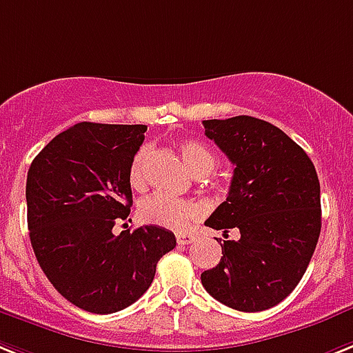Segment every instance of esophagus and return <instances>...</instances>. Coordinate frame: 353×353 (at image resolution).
Instances as JSON below:
<instances>
[{"instance_id": "34e87169", "label": "esophagus", "mask_w": 353, "mask_h": 353, "mask_svg": "<svg viewBox=\"0 0 353 353\" xmlns=\"http://www.w3.org/2000/svg\"><path fill=\"white\" fill-rule=\"evenodd\" d=\"M176 241H177V244H179V245L192 244V242L195 241V235H192V233H177Z\"/></svg>"}]
</instances>
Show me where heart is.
<instances>
[{"label":"heart","instance_id":"1","mask_svg":"<svg viewBox=\"0 0 353 353\" xmlns=\"http://www.w3.org/2000/svg\"><path fill=\"white\" fill-rule=\"evenodd\" d=\"M177 152L181 156L186 168L197 177L212 174L217 158L210 150L208 145L197 140H185L177 145ZM150 154L149 145H141L136 150L129 165V183L132 188H143L145 186V163ZM140 219L149 224L168 228V230H183L192 221L201 217V206L194 201L176 199L167 194H152L140 204Z\"/></svg>","mask_w":353,"mask_h":353}]
</instances>
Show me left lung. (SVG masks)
<instances>
[{
    "mask_svg": "<svg viewBox=\"0 0 353 353\" xmlns=\"http://www.w3.org/2000/svg\"><path fill=\"white\" fill-rule=\"evenodd\" d=\"M204 134L233 163L226 201L204 224L241 233L201 274L217 301L242 312L271 309L294 291L321 232L319 179L282 129L253 117L204 120Z\"/></svg>",
    "mask_w": 353,
    "mask_h": 353,
    "instance_id": "left-lung-1",
    "label": "left lung"
}]
</instances>
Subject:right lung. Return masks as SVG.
Here are the masks:
<instances>
[{"label":"right lung","instance_id":"1","mask_svg":"<svg viewBox=\"0 0 353 353\" xmlns=\"http://www.w3.org/2000/svg\"><path fill=\"white\" fill-rule=\"evenodd\" d=\"M147 125L82 121L61 132L28 168L26 210L35 259L68 301L93 314L145 294L163 254L176 248L159 226L112 233L132 206L129 165Z\"/></svg>","mask_w":353,"mask_h":353}]
</instances>
